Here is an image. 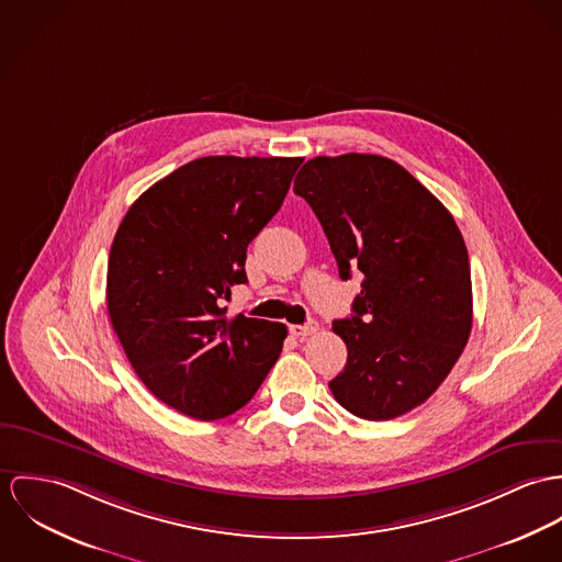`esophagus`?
Instances as JSON below:
<instances>
[{
	"label": "esophagus",
	"instance_id": "1",
	"mask_svg": "<svg viewBox=\"0 0 562 562\" xmlns=\"http://www.w3.org/2000/svg\"><path fill=\"white\" fill-rule=\"evenodd\" d=\"M316 329H318V323H316L314 318H308V323H304V325H291V334H293L295 338H300V340L308 338Z\"/></svg>",
	"mask_w": 562,
	"mask_h": 562
}]
</instances>
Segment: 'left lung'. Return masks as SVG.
Segmentation results:
<instances>
[{
	"instance_id": "obj_1",
	"label": "left lung",
	"mask_w": 562,
	"mask_h": 562,
	"mask_svg": "<svg viewBox=\"0 0 562 562\" xmlns=\"http://www.w3.org/2000/svg\"><path fill=\"white\" fill-rule=\"evenodd\" d=\"M342 280L364 273L353 314L331 329L347 345L334 398L364 420L425 403L472 331L470 260L448 209L387 157H314L295 177Z\"/></svg>"
}]
</instances>
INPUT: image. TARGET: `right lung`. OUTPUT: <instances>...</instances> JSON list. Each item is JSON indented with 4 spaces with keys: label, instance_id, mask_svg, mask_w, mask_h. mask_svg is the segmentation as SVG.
Wrapping results in <instances>:
<instances>
[{
    "label": "right lung",
    "instance_id": "1",
    "mask_svg": "<svg viewBox=\"0 0 562 562\" xmlns=\"http://www.w3.org/2000/svg\"><path fill=\"white\" fill-rule=\"evenodd\" d=\"M302 157H202L126 211L108 262V312L142 383L195 420L241 409L280 358L286 325L226 316L251 239Z\"/></svg>",
    "mask_w": 562,
    "mask_h": 562
}]
</instances>
